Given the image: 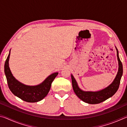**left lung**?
Returning <instances> with one entry per match:
<instances>
[{
	"label": "left lung",
	"mask_w": 127,
	"mask_h": 127,
	"mask_svg": "<svg viewBox=\"0 0 127 127\" xmlns=\"http://www.w3.org/2000/svg\"><path fill=\"white\" fill-rule=\"evenodd\" d=\"M117 50V58L119 62V69L117 76L113 83L104 90L97 92H86L81 90L77 85V82L73 76L71 75L72 87L74 93L81 100L90 104H96L104 101L114 95L119 89L120 79L123 74V65L118 55Z\"/></svg>",
	"instance_id": "obj_1"
}]
</instances>
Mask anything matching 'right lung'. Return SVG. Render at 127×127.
<instances>
[{
    "mask_svg": "<svg viewBox=\"0 0 127 127\" xmlns=\"http://www.w3.org/2000/svg\"><path fill=\"white\" fill-rule=\"evenodd\" d=\"M10 53L8 55L4 65V72L8 87L15 96L25 101L35 102L42 100L50 91L51 83L58 73H54L49 76L42 83L35 86H29L20 83L13 76L9 67Z\"/></svg>",
    "mask_w": 127,
    "mask_h": 127,
    "instance_id": "right-lung-1",
    "label": "right lung"
}]
</instances>
